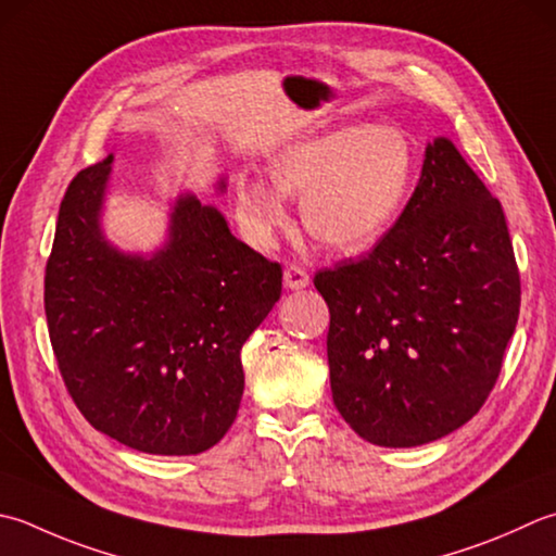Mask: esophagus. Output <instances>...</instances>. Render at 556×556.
Returning a JSON list of instances; mask_svg holds the SVG:
<instances>
[{"instance_id":"esophagus-1","label":"esophagus","mask_w":556,"mask_h":556,"mask_svg":"<svg viewBox=\"0 0 556 556\" xmlns=\"http://www.w3.org/2000/svg\"><path fill=\"white\" fill-rule=\"evenodd\" d=\"M311 285L308 271L299 265H287L285 267V287L287 289H306Z\"/></svg>"}]
</instances>
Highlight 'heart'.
Returning <instances> with one entry per match:
<instances>
[{
    "label": "heart",
    "mask_w": 556,
    "mask_h": 556,
    "mask_svg": "<svg viewBox=\"0 0 556 556\" xmlns=\"http://www.w3.org/2000/svg\"><path fill=\"white\" fill-rule=\"evenodd\" d=\"M412 173L415 147L393 125L332 129L281 151L269 166L282 194L303 198L311 236L332 250L376 243L397 219ZM276 191L260 180L238 182L236 216L255 243H267L287 224V206Z\"/></svg>",
    "instance_id": "1"
}]
</instances>
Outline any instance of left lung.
<instances>
[{"label":"left lung","mask_w":556,"mask_h":556,"mask_svg":"<svg viewBox=\"0 0 556 556\" xmlns=\"http://www.w3.org/2000/svg\"><path fill=\"white\" fill-rule=\"evenodd\" d=\"M330 308L334 407L368 443L437 441L482 409L516 332L520 271L506 216L448 139L390 231L315 271Z\"/></svg>","instance_id":"1"}]
</instances>
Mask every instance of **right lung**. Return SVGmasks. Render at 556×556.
<instances>
[{
  "label": "right lung",
  "mask_w": 556,
  "mask_h": 556,
  "mask_svg": "<svg viewBox=\"0 0 556 556\" xmlns=\"http://www.w3.org/2000/svg\"><path fill=\"white\" fill-rule=\"evenodd\" d=\"M111 161L72 178L46 265L54 362L84 419L151 455H194L241 407V350L281 296V265L231 236L194 198L173 210L151 260L103 241L98 212Z\"/></svg>",
  "instance_id": "add662e5"
}]
</instances>
